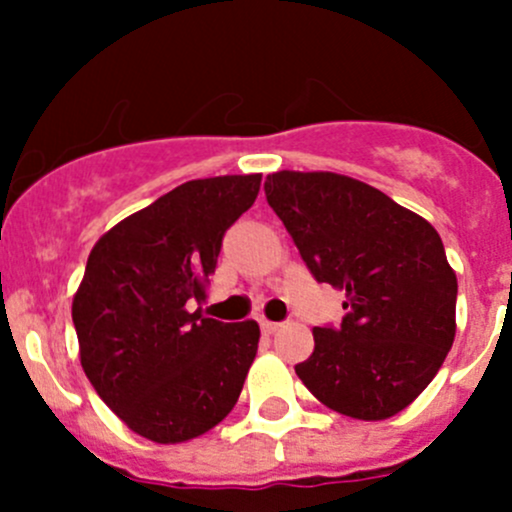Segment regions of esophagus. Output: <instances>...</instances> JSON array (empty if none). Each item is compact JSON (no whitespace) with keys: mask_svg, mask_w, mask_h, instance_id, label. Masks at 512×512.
Masks as SVG:
<instances>
[{"mask_svg":"<svg viewBox=\"0 0 512 512\" xmlns=\"http://www.w3.org/2000/svg\"><path fill=\"white\" fill-rule=\"evenodd\" d=\"M260 327H262V332L267 334V337H272V334H277L282 329V324H277V322H270V319H262L260 322Z\"/></svg>","mask_w":512,"mask_h":512,"instance_id":"1","label":"esophagus"}]
</instances>
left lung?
<instances>
[{"label":"left lung","mask_w":512,"mask_h":512,"mask_svg":"<svg viewBox=\"0 0 512 512\" xmlns=\"http://www.w3.org/2000/svg\"><path fill=\"white\" fill-rule=\"evenodd\" d=\"M267 203L317 282L342 289V324L314 327L294 366L327 409L359 421L404 411L456 339L458 280L428 220L349 175L277 170Z\"/></svg>","instance_id":"obj_1"}]
</instances>
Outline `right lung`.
<instances>
[{
	"label": "right lung",
	"mask_w": 512,
	"mask_h": 512,
	"mask_svg": "<svg viewBox=\"0 0 512 512\" xmlns=\"http://www.w3.org/2000/svg\"><path fill=\"white\" fill-rule=\"evenodd\" d=\"M262 175L188 180L103 232L74 294L79 356L103 404L153 443H185L240 399L260 342L255 319L190 312L225 230L252 208Z\"/></svg>",
	"instance_id": "obj_1"
}]
</instances>
